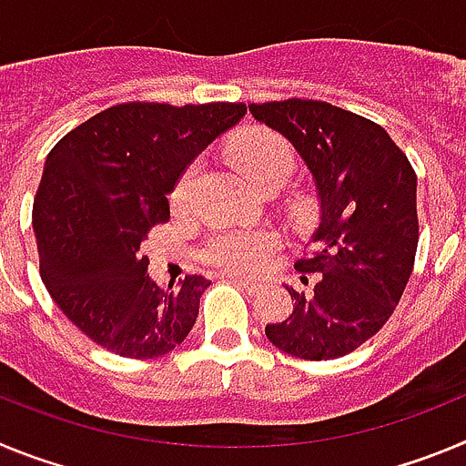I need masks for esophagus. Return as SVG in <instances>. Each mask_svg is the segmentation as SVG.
I'll return each instance as SVG.
<instances>
[{
  "mask_svg": "<svg viewBox=\"0 0 466 466\" xmlns=\"http://www.w3.org/2000/svg\"><path fill=\"white\" fill-rule=\"evenodd\" d=\"M230 279H233V282L238 284V287H242V289H247V291H258L261 289V282H257V279H247V278H240V275H228Z\"/></svg>",
  "mask_w": 466,
  "mask_h": 466,
  "instance_id": "obj_1",
  "label": "esophagus"
}]
</instances>
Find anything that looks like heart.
I'll return each instance as SVG.
<instances>
[{"label": "heart", "instance_id": "heart-1", "mask_svg": "<svg viewBox=\"0 0 466 466\" xmlns=\"http://www.w3.org/2000/svg\"><path fill=\"white\" fill-rule=\"evenodd\" d=\"M230 156L254 187L263 184L270 177H289L291 166H294L289 144L266 127H249L238 135L230 147ZM193 175H196V167L184 172L182 179L172 188L170 200L175 208H182L187 203ZM275 247H278V238L270 230L228 228L214 233L205 245L203 254L214 266H221L233 273H252V270L261 268L266 258L275 252Z\"/></svg>", "mask_w": 466, "mask_h": 466}]
</instances>
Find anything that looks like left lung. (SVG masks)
Returning <instances> with one entry per match:
<instances>
[{"mask_svg": "<svg viewBox=\"0 0 466 466\" xmlns=\"http://www.w3.org/2000/svg\"><path fill=\"white\" fill-rule=\"evenodd\" d=\"M306 163L317 193L312 254L296 263L312 291L291 296L289 317L266 324L275 348L324 361L376 336L397 308L418 249V179L385 127L329 102L249 105Z\"/></svg>", "mask_w": 466, "mask_h": 466, "instance_id": "obj_1", "label": "left lung"}]
</instances>
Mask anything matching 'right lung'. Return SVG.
Listing matches in <instances>:
<instances>
[{"mask_svg": "<svg viewBox=\"0 0 466 466\" xmlns=\"http://www.w3.org/2000/svg\"><path fill=\"white\" fill-rule=\"evenodd\" d=\"M245 105L127 102L95 114L53 147L35 208L41 279L57 308L95 343L130 360L175 350L196 324L203 275L158 287L139 254L170 219L167 193Z\"/></svg>", "mask_w": 466, "mask_h": 466, "instance_id": "right-lung-1", "label": "right lung"}]
</instances>
